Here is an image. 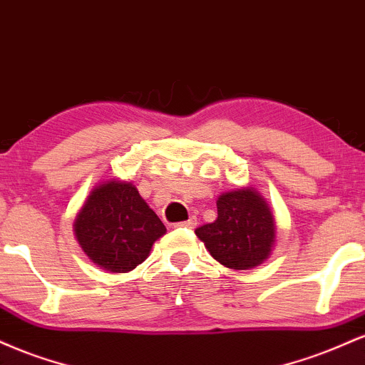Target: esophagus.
I'll return each mask as SVG.
<instances>
[{"label": "esophagus", "mask_w": 365, "mask_h": 365, "mask_svg": "<svg viewBox=\"0 0 365 365\" xmlns=\"http://www.w3.org/2000/svg\"><path fill=\"white\" fill-rule=\"evenodd\" d=\"M175 226H183V228H195V226H197V217L192 216L190 220L183 221V223H177Z\"/></svg>", "instance_id": "esophagus-1"}]
</instances>
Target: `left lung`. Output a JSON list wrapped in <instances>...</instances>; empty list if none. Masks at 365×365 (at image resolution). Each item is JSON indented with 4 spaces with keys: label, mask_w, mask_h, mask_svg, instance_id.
Listing matches in <instances>:
<instances>
[{
    "label": "left lung",
    "mask_w": 365,
    "mask_h": 365,
    "mask_svg": "<svg viewBox=\"0 0 365 365\" xmlns=\"http://www.w3.org/2000/svg\"><path fill=\"white\" fill-rule=\"evenodd\" d=\"M217 217L195 235L217 262L232 269L259 266L274 242V217L252 188L226 192L217 199Z\"/></svg>",
    "instance_id": "left-lung-1"
}]
</instances>
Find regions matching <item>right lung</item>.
Masks as SVG:
<instances>
[{"instance_id":"1","label":"right lung","mask_w":365,"mask_h":365,"mask_svg":"<svg viewBox=\"0 0 365 365\" xmlns=\"http://www.w3.org/2000/svg\"><path fill=\"white\" fill-rule=\"evenodd\" d=\"M165 233L156 212L125 182L94 188L75 220V235L83 252L110 273L135 269Z\"/></svg>"}]
</instances>
